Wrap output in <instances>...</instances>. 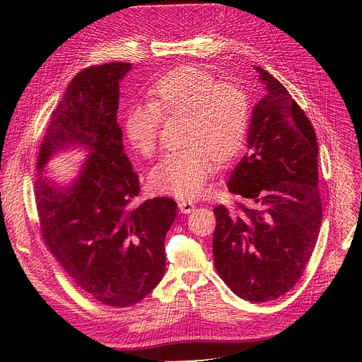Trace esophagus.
<instances>
[{
	"instance_id": "1",
	"label": "esophagus",
	"mask_w": 362,
	"mask_h": 362,
	"mask_svg": "<svg viewBox=\"0 0 362 362\" xmlns=\"http://www.w3.org/2000/svg\"><path fill=\"white\" fill-rule=\"evenodd\" d=\"M179 210L183 213V214H189L192 213L195 210V204L191 202V201H179Z\"/></svg>"
}]
</instances>
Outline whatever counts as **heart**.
<instances>
[{
    "label": "heart",
    "instance_id": "1",
    "mask_svg": "<svg viewBox=\"0 0 362 362\" xmlns=\"http://www.w3.org/2000/svg\"><path fill=\"white\" fill-rule=\"evenodd\" d=\"M148 95L149 101L127 110V138L139 156L151 158L158 148L161 119H183L186 148L167 154L152 168L149 180L161 194L194 198L211 177L214 158L226 163L242 151L251 123L250 95L197 66L168 71Z\"/></svg>",
    "mask_w": 362,
    "mask_h": 362
}]
</instances>
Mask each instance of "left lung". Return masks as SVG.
Masks as SVG:
<instances>
[{
	"instance_id": "1",
	"label": "left lung",
	"mask_w": 362,
	"mask_h": 362,
	"mask_svg": "<svg viewBox=\"0 0 362 362\" xmlns=\"http://www.w3.org/2000/svg\"><path fill=\"white\" fill-rule=\"evenodd\" d=\"M255 70L267 95L254 107L248 152L227 183L246 204L214 208L213 254L218 276L233 293L267 302L289 292L305 272L322 206L314 127L274 76Z\"/></svg>"
}]
</instances>
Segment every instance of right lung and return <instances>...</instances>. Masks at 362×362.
<instances>
[{
  "mask_svg": "<svg viewBox=\"0 0 362 362\" xmlns=\"http://www.w3.org/2000/svg\"><path fill=\"white\" fill-rule=\"evenodd\" d=\"M130 69L124 62L105 63L74 76L51 114L35 176L47 248L76 286L114 308L135 305L161 281L164 238L177 214L171 198L135 202L139 177L123 152L117 123L119 82ZM66 141L94 152L78 182L60 193L40 168Z\"/></svg>",
  "mask_w": 362,
  "mask_h": 362,
  "instance_id": "right-lung-1",
  "label": "right lung"
}]
</instances>
